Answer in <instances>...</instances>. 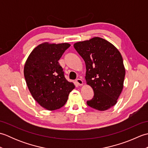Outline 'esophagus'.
Returning <instances> with one entry per match:
<instances>
[{
	"instance_id": "34e87169",
	"label": "esophagus",
	"mask_w": 148,
	"mask_h": 148,
	"mask_svg": "<svg viewBox=\"0 0 148 148\" xmlns=\"http://www.w3.org/2000/svg\"><path fill=\"white\" fill-rule=\"evenodd\" d=\"M76 83L78 84L79 86H82L83 84V81L81 79H77L76 81Z\"/></svg>"
}]
</instances>
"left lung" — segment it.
<instances>
[{"label": "left lung", "instance_id": "8db88e82", "mask_svg": "<svg viewBox=\"0 0 148 148\" xmlns=\"http://www.w3.org/2000/svg\"><path fill=\"white\" fill-rule=\"evenodd\" d=\"M86 64V83L93 98L87 105L99 111L114 106L123 88L125 69L121 53L108 40L95 37L74 45Z\"/></svg>", "mask_w": 148, "mask_h": 148}]
</instances>
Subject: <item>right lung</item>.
<instances>
[{"label":"right lung","mask_w":148,"mask_h":148,"mask_svg":"<svg viewBox=\"0 0 148 148\" xmlns=\"http://www.w3.org/2000/svg\"><path fill=\"white\" fill-rule=\"evenodd\" d=\"M71 45L40 44L33 49L24 67L27 86L36 101L49 111L60 109L75 86L65 79L58 60Z\"/></svg>","instance_id":"1"}]
</instances>
